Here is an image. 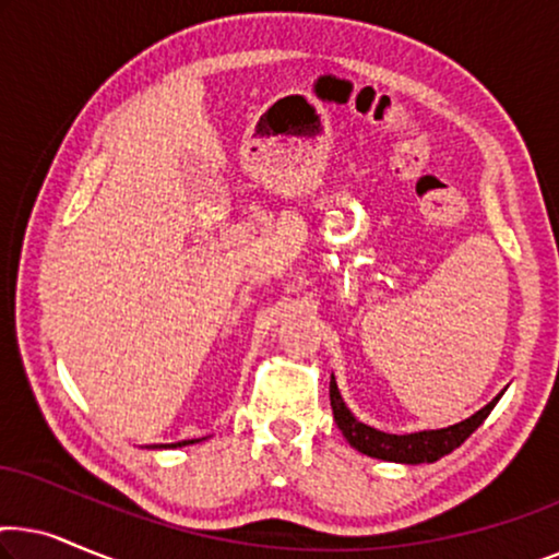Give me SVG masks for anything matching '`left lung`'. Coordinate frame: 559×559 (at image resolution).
Masks as SVG:
<instances>
[{
    "label": "left lung",
    "instance_id": "left-lung-1",
    "mask_svg": "<svg viewBox=\"0 0 559 559\" xmlns=\"http://www.w3.org/2000/svg\"><path fill=\"white\" fill-rule=\"evenodd\" d=\"M501 396V394H499ZM496 396L493 402H488L484 409H478L476 415H471L463 423L442 427V430H423V432H409V435H392V432H381L377 427L358 423V419L350 415V409L343 402V396L338 392V384L331 377V407H333V417L338 430L343 432V438L348 440L350 448H356L358 453L369 455V457H379V461H392V463H407V465H417V463H435L440 461L442 455L453 453L455 448H461L465 440L471 438V432H476V427L491 415V409L499 402Z\"/></svg>",
    "mask_w": 559,
    "mask_h": 559
}]
</instances>
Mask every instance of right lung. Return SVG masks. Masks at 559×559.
<instances>
[{"instance_id":"right-lung-1","label":"right lung","mask_w":559,"mask_h":559,"mask_svg":"<svg viewBox=\"0 0 559 559\" xmlns=\"http://www.w3.org/2000/svg\"><path fill=\"white\" fill-rule=\"evenodd\" d=\"M190 442H198V440H182V442H173V445H165V448H182V445H190Z\"/></svg>"}]
</instances>
